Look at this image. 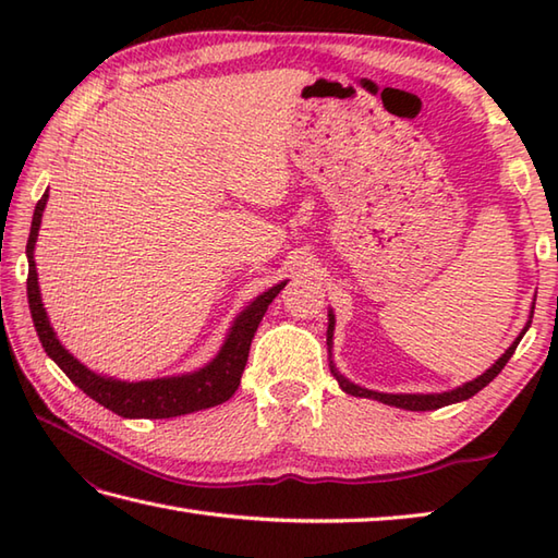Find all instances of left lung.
<instances>
[{
    "mask_svg": "<svg viewBox=\"0 0 558 558\" xmlns=\"http://www.w3.org/2000/svg\"><path fill=\"white\" fill-rule=\"evenodd\" d=\"M532 312H535V306H530V316H527V324L525 328L520 330V336L511 342V348H508L499 360H496L487 372H484L482 376L472 378V381L462 384L453 390H444V393H378V390H369V388H362L357 384H352L350 378L342 376L336 364H333V328H336V316H333V310H328V330H326V342H328V364H330V374L336 376L338 386L345 390L348 396H354V398H372V400H378L384 402V405H393V408H402V410H412V412H426V410H438V408H446V405H453V402H460V400H468L475 393H480V390L484 386H489L496 376L501 374V369L506 366V362L513 357V352L518 348V342L523 340V336L527 333V328L532 324Z\"/></svg>",
    "mask_w": 558,
    "mask_h": 558,
    "instance_id": "left-lung-1",
    "label": "left lung"
}]
</instances>
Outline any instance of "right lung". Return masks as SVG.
I'll list each match as a JSON object with an SVG mask.
<instances>
[{"mask_svg": "<svg viewBox=\"0 0 558 558\" xmlns=\"http://www.w3.org/2000/svg\"><path fill=\"white\" fill-rule=\"evenodd\" d=\"M45 206H47V192L43 194L33 213L26 256H28V306H31L33 324H35V330H38V338L43 342L47 357L54 360L59 369H62L71 381L83 390V393L90 396L93 400L100 402L102 408H108L126 420L182 417V414L216 408L220 402L230 400L234 396L236 386L242 381L248 348H252V340L260 318H264L268 304L278 298V292L288 286V280L278 282V286H272L264 294H258L254 302H248L244 310L236 314L230 333L225 336L222 348L206 366L180 376L148 378V381H120V378L96 374L93 369H88L86 364H81L74 354L59 342L54 328L50 326V318H47V312L43 306L38 270H35V258H33Z\"/></svg>", "mask_w": 558, "mask_h": 558, "instance_id": "add662e5", "label": "right lung"}]
</instances>
